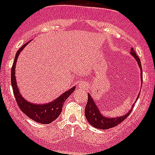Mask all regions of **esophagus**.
<instances>
[{
    "mask_svg": "<svg viewBox=\"0 0 155 155\" xmlns=\"http://www.w3.org/2000/svg\"><path fill=\"white\" fill-rule=\"evenodd\" d=\"M79 86L81 89H85V88L87 87V84L85 82H81V84H79Z\"/></svg>",
    "mask_w": 155,
    "mask_h": 155,
    "instance_id": "esophagus-1",
    "label": "esophagus"
}]
</instances>
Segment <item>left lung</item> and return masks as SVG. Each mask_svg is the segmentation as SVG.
<instances>
[{"instance_id":"8db88e82","label":"left lung","mask_w":155,"mask_h":155,"mask_svg":"<svg viewBox=\"0 0 155 155\" xmlns=\"http://www.w3.org/2000/svg\"><path fill=\"white\" fill-rule=\"evenodd\" d=\"M130 54L133 55L134 58L135 59V61L138 62L139 67L140 69L141 81H142V83H143V71H142L141 62H140V58L138 57V55L135 53V51H134L133 48L130 51ZM138 96H140V94ZM138 98L139 97H137L136 100H138ZM131 111H132V108L130 109L129 112H127L126 114H124L122 116L114 117V118L105 117L101 114L100 109H99V107H97L96 103L94 102V99L91 97V94H88V101L86 106H85V110H84V115L86 117V120H87L88 122L91 124L93 127L96 128V129H100V130H108V129H110V128L116 126L119 124L121 123L122 121H124L127 117L130 115Z\"/></svg>"}]
</instances>
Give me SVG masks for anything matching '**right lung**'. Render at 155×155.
Masks as SVG:
<instances>
[{
	"label": "right lung",
	"instance_id": "obj_1",
	"mask_svg": "<svg viewBox=\"0 0 155 155\" xmlns=\"http://www.w3.org/2000/svg\"><path fill=\"white\" fill-rule=\"evenodd\" d=\"M29 42H27L26 44L23 45L15 54L14 63H13V65H12V89H13L15 101L17 102L21 110L24 114H26L30 119H31L35 122L47 124H51V122H53L54 120H56L59 117V115L61 114V111H62V107H63L64 101L74 92V91L75 90V87L73 86L69 91L63 93L61 96H59L53 101L46 103V104H33L31 102H29L26 100H25V98H23V96L21 94V92L19 91L16 80H15V68L19 54L21 52L22 50L25 47V45L29 44Z\"/></svg>",
	"mask_w": 155,
	"mask_h": 155
}]
</instances>
